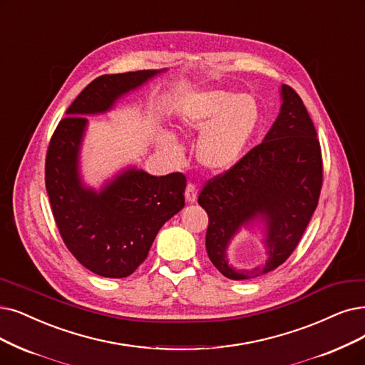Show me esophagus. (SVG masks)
<instances>
[{
    "label": "esophagus",
    "mask_w": 365,
    "mask_h": 365,
    "mask_svg": "<svg viewBox=\"0 0 365 365\" xmlns=\"http://www.w3.org/2000/svg\"><path fill=\"white\" fill-rule=\"evenodd\" d=\"M185 200L188 203H195L197 200V188L195 184H187L185 188Z\"/></svg>",
    "instance_id": "34e87169"
}]
</instances>
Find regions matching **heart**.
<instances>
[{
    "label": "heart",
    "mask_w": 365,
    "mask_h": 365,
    "mask_svg": "<svg viewBox=\"0 0 365 365\" xmlns=\"http://www.w3.org/2000/svg\"><path fill=\"white\" fill-rule=\"evenodd\" d=\"M260 108L255 96L220 88L199 90L184 97L178 110V130L184 136H199L197 162L210 172L230 169L241 158L256 133ZM169 160H178L181 148L169 133L157 139Z\"/></svg>",
    "instance_id": "1"
}]
</instances>
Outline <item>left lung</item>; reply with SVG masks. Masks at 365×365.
Segmentation results:
<instances>
[{"mask_svg": "<svg viewBox=\"0 0 365 365\" xmlns=\"http://www.w3.org/2000/svg\"><path fill=\"white\" fill-rule=\"evenodd\" d=\"M280 112L262 143L199 195L208 212L207 252L212 265L230 280L264 275L290 256L317 207L322 187V155L316 130L301 97L280 86ZM247 228L267 259L259 267L237 270L228 264V245Z\"/></svg>", "mask_w": 365, "mask_h": 365, "instance_id": "left-lung-1", "label": "left lung"}]
</instances>
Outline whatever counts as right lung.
<instances>
[{
    "instance_id": "right-lung-1",
    "label": "right lung",
    "mask_w": 365,
    "mask_h": 365,
    "mask_svg": "<svg viewBox=\"0 0 365 365\" xmlns=\"http://www.w3.org/2000/svg\"><path fill=\"white\" fill-rule=\"evenodd\" d=\"M139 70L94 79L67 109L46 155V190L63 241L91 272L123 279L147 259L162 226L184 208L185 177H154L128 165L98 188L86 184L81 153L88 120L162 75Z\"/></svg>"
}]
</instances>
